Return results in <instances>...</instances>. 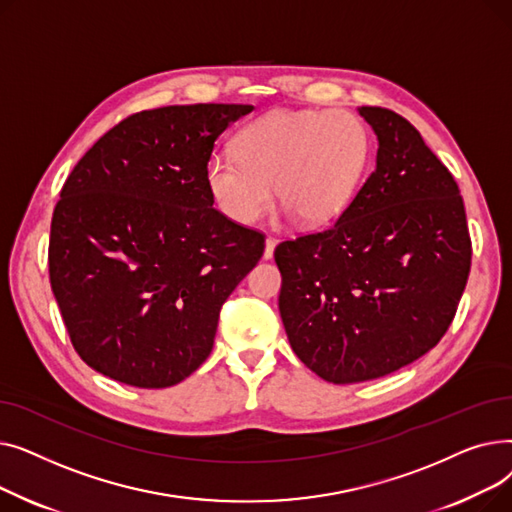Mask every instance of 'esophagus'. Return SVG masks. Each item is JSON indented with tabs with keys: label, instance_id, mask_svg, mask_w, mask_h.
Returning <instances> with one entry per match:
<instances>
[{
	"label": "esophagus",
	"instance_id": "34e87169",
	"mask_svg": "<svg viewBox=\"0 0 512 512\" xmlns=\"http://www.w3.org/2000/svg\"><path fill=\"white\" fill-rule=\"evenodd\" d=\"M278 245L276 238H265V249H263V259H272L274 257V249Z\"/></svg>",
	"mask_w": 512,
	"mask_h": 512
}]
</instances>
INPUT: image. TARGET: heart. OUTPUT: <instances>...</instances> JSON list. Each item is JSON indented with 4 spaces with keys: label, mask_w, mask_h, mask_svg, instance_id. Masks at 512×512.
<instances>
[{
    "label": "heart",
    "mask_w": 512,
    "mask_h": 512,
    "mask_svg": "<svg viewBox=\"0 0 512 512\" xmlns=\"http://www.w3.org/2000/svg\"><path fill=\"white\" fill-rule=\"evenodd\" d=\"M369 132L346 110H280L234 137V157L213 155L209 197L228 220L251 226L272 203L307 228L334 222L351 205L369 161Z\"/></svg>",
    "instance_id": "heart-1"
}]
</instances>
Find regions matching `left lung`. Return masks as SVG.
Returning a JSON list of instances; mask_svg holds the SVG:
<instances>
[{
  "label": "left lung",
  "mask_w": 512,
  "mask_h": 512,
  "mask_svg": "<svg viewBox=\"0 0 512 512\" xmlns=\"http://www.w3.org/2000/svg\"><path fill=\"white\" fill-rule=\"evenodd\" d=\"M378 137L375 170L336 224L280 242V315L321 380L382 378L434 348L459 307L471 238L459 186L419 130L359 107Z\"/></svg>",
  "instance_id": "1"
}]
</instances>
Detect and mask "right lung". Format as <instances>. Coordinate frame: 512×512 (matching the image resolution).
<instances>
[{
	"mask_svg": "<svg viewBox=\"0 0 512 512\" xmlns=\"http://www.w3.org/2000/svg\"><path fill=\"white\" fill-rule=\"evenodd\" d=\"M253 105L139 112L83 155L53 209L49 282L89 367L168 388L209 357L220 309L263 255V234L213 209L205 168Z\"/></svg>",
	"mask_w": 512,
	"mask_h": 512,
	"instance_id": "1",
	"label": "right lung"
}]
</instances>
